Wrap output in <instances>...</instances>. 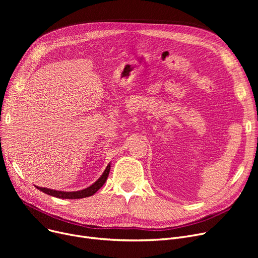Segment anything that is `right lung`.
Instances as JSON below:
<instances>
[{"instance_id":"obj_1","label":"right lung","mask_w":258,"mask_h":258,"mask_svg":"<svg viewBox=\"0 0 258 258\" xmlns=\"http://www.w3.org/2000/svg\"><path fill=\"white\" fill-rule=\"evenodd\" d=\"M111 169V164H108L105 168V170L103 171V173L101 174V177L95 182L94 184H92L90 187L83 189V190H78V191H58V190H53V189H49V188H44V187H39V186H35L38 190L45 192L46 195L55 197L58 199H70V200H75V199H84V198H88L93 196L95 192L98 191L99 189L103 186V184L105 183L107 177H108V172H110Z\"/></svg>"}]
</instances>
